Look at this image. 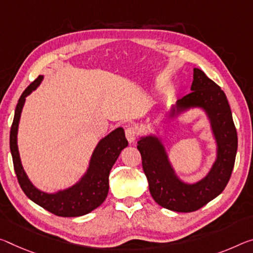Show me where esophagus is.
<instances>
[{
	"label": "esophagus",
	"instance_id": "1",
	"mask_svg": "<svg viewBox=\"0 0 253 253\" xmlns=\"http://www.w3.org/2000/svg\"><path fill=\"white\" fill-rule=\"evenodd\" d=\"M125 135H126V138H127L128 142L134 143L136 141V138H137V130H136L135 127L129 126V127L126 128Z\"/></svg>",
	"mask_w": 253,
	"mask_h": 253
}]
</instances>
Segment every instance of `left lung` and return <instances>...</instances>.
I'll return each instance as SVG.
<instances>
[{"mask_svg":"<svg viewBox=\"0 0 253 253\" xmlns=\"http://www.w3.org/2000/svg\"><path fill=\"white\" fill-rule=\"evenodd\" d=\"M190 90L189 94L171 106L159 126L194 109H200L206 115L215 141L216 158L205 177L196 182H187L180 178L160 136L144 135L137 142L152 197L160 206L180 213L199 210L225 189L238 151V134L223 90L199 69H194Z\"/></svg>","mask_w":253,"mask_h":253,"instance_id":"obj_1","label":"left lung"}]
</instances>
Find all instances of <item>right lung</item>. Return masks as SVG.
I'll use <instances>...</instances> for the list:
<instances>
[{"mask_svg": "<svg viewBox=\"0 0 253 253\" xmlns=\"http://www.w3.org/2000/svg\"><path fill=\"white\" fill-rule=\"evenodd\" d=\"M43 75H39L20 97L14 111L10 131V150L18 181L26 196L40 207L62 217H78L99 207L109 191V173L124 148L128 146L123 127L116 128L101 138L92 152L89 167L73 186L55 192L38 189L23 169L18 148V129L26 98L40 85Z\"/></svg>", "mask_w": 253, "mask_h": 253, "instance_id": "right-lung-1", "label": "right lung"}]
</instances>
